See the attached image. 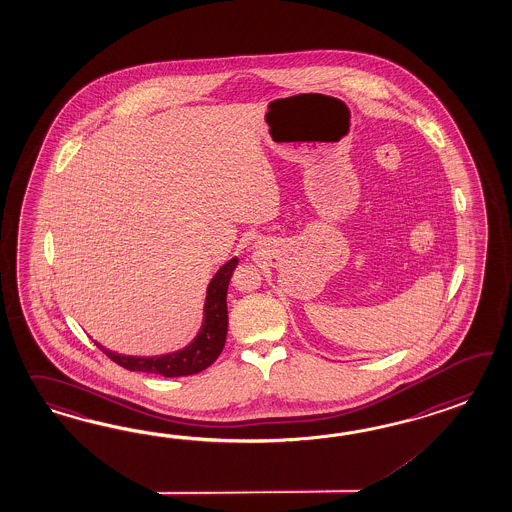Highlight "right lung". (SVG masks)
Returning <instances> with one entry per match:
<instances>
[{"label": "right lung", "mask_w": 512, "mask_h": 512, "mask_svg": "<svg viewBox=\"0 0 512 512\" xmlns=\"http://www.w3.org/2000/svg\"><path fill=\"white\" fill-rule=\"evenodd\" d=\"M238 256L230 258L219 271L212 276L206 287V298L203 306V322L191 343L162 356H125L103 345H96L116 361L123 369L160 374L166 378L191 376L201 370L208 369L219 354L223 352L228 330V309H226V291L230 284V276L238 267Z\"/></svg>", "instance_id": "1"}]
</instances>
